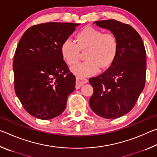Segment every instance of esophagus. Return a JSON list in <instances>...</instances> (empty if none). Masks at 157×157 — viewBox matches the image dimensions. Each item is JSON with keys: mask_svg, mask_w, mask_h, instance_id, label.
Listing matches in <instances>:
<instances>
[{"mask_svg": "<svg viewBox=\"0 0 157 157\" xmlns=\"http://www.w3.org/2000/svg\"><path fill=\"white\" fill-rule=\"evenodd\" d=\"M88 82V79L86 78H79V77H77L76 78V89H79L82 86V85L86 84Z\"/></svg>", "mask_w": 157, "mask_h": 157, "instance_id": "1", "label": "esophagus"}]
</instances>
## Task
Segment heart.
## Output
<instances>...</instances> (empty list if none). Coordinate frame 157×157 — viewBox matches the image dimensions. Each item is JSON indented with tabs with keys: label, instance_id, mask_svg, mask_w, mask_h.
Listing matches in <instances>:
<instances>
[{
	"label": "heart",
	"instance_id": "1",
	"mask_svg": "<svg viewBox=\"0 0 157 157\" xmlns=\"http://www.w3.org/2000/svg\"><path fill=\"white\" fill-rule=\"evenodd\" d=\"M75 41L67 39L61 46L63 59L69 66L78 62L81 51L85 52L84 62L73 66L72 72L79 77L96 73L111 65L118 52V41L112 33H103L99 29L86 27L77 34Z\"/></svg>",
	"mask_w": 157,
	"mask_h": 157
}]
</instances>
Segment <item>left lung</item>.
Instances as JSON below:
<instances>
[{
	"label": "left lung",
	"instance_id": "obj_1",
	"mask_svg": "<svg viewBox=\"0 0 157 157\" xmlns=\"http://www.w3.org/2000/svg\"><path fill=\"white\" fill-rule=\"evenodd\" d=\"M109 30L118 41L115 59L107 71L89 79L94 94L91 109L102 118L113 119L131 111L145 84L146 53L139 34L132 26L109 19L94 22Z\"/></svg>",
	"mask_w": 157,
	"mask_h": 157
}]
</instances>
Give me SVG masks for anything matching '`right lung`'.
<instances>
[{
	"instance_id": "1",
	"label": "right lung",
	"mask_w": 157,
	"mask_h": 157,
	"mask_svg": "<svg viewBox=\"0 0 157 157\" xmlns=\"http://www.w3.org/2000/svg\"><path fill=\"white\" fill-rule=\"evenodd\" d=\"M78 23L49 22L28 28L15 51L14 90L23 108L49 120L64 111L75 89V77L63 59L61 46Z\"/></svg>"
}]
</instances>
